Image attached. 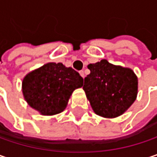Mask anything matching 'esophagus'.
<instances>
[{
  "mask_svg": "<svg viewBox=\"0 0 157 157\" xmlns=\"http://www.w3.org/2000/svg\"><path fill=\"white\" fill-rule=\"evenodd\" d=\"M80 75H81V76H82V78H84L85 75H84V72H83V71H80Z\"/></svg>",
  "mask_w": 157,
  "mask_h": 157,
  "instance_id": "esophagus-1",
  "label": "esophagus"
}]
</instances>
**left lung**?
<instances>
[{"label": "left lung", "mask_w": 157, "mask_h": 157, "mask_svg": "<svg viewBox=\"0 0 157 157\" xmlns=\"http://www.w3.org/2000/svg\"><path fill=\"white\" fill-rule=\"evenodd\" d=\"M91 71L82 89L94 112L104 118H116L135 101L137 78L131 69L109 64L103 59L88 64Z\"/></svg>", "instance_id": "8db88e82"}]
</instances>
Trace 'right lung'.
Listing matches in <instances>:
<instances>
[{
	"label": "right lung",
	"instance_id": "right-lung-1",
	"mask_svg": "<svg viewBox=\"0 0 157 157\" xmlns=\"http://www.w3.org/2000/svg\"><path fill=\"white\" fill-rule=\"evenodd\" d=\"M82 84V77L72 67L48 63L25 76L22 92L30 107L42 115H55L64 110L74 90Z\"/></svg>",
	"mask_w": 157,
	"mask_h": 157
}]
</instances>
